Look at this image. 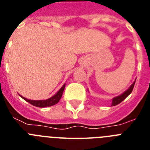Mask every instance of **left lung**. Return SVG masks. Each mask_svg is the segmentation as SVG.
<instances>
[{
	"instance_id": "8db88e82",
	"label": "left lung",
	"mask_w": 150,
	"mask_h": 150,
	"mask_svg": "<svg viewBox=\"0 0 150 150\" xmlns=\"http://www.w3.org/2000/svg\"><path fill=\"white\" fill-rule=\"evenodd\" d=\"M135 81H136V79H135ZM135 81L134 82V83L132 84V86H130L129 88L126 90V91H125V92H123L122 95H119V96H117V97H115V98H112V104H111V106H116V105H117V104H120V103H121L122 100H124L127 97L130 95V94L132 93V90H133V88H134V86Z\"/></svg>"
}]
</instances>
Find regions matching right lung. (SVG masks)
Listing matches in <instances>:
<instances>
[{"label":"right lung","mask_w":150,"mask_h":150,"mask_svg":"<svg viewBox=\"0 0 150 150\" xmlns=\"http://www.w3.org/2000/svg\"><path fill=\"white\" fill-rule=\"evenodd\" d=\"M65 88V84L63 86L59 89V91L55 94V95H53L52 97H51L50 98L46 99V100H29V99L25 98L22 97V95H19L21 98L24 99L25 100L28 101V103H30V104H32L33 106H35V107H50V106L55 105V104H57L58 102L59 101V100L62 98V95H63L64 89Z\"/></svg>","instance_id":"add662e5"}]
</instances>
